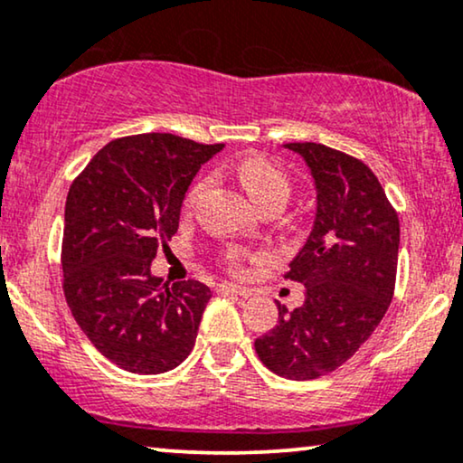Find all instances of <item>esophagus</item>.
Instances as JSON below:
<instances>
[{
  "instance_id": "esophagus-1",
  "label": "esophagus",
  "mask_w": 463,
  "mask_h": 463,
  "mask_svg": "<svg viewBox=\"0 0 463 463\" xmlns=\"http://www.w3.org/2000/svg\"><path fill=\"white\" fill-rule=\"evenodd\" d=\"M220 292H224V294H235V296H241V298H248V296H251V289H250V288L235 286V283H220Z\"/></svg>"
}]
</instances>
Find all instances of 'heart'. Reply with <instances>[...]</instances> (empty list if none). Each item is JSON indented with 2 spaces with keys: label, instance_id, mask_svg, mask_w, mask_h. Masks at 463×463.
<instances>
[{
  "label": "heart",
  "instance_id": "heart-1",
  "mask_svg": "<svg viewBox=\"0 0 463 463\" xmlns=\"http://www.w3.org/2000/svg\"><path fill=\"white\" fill-rule=\"evenodd\" d=\"M237 175L239 180H241L243 188L248 190L251 201H254L260 209L270 205V203H279V205H283V203L288 201L289 190H292V186H289V177L283 174L275 163H270L269 158H262V156L243 158L237 167ZM205 188H207V180L203 177V180L196 182L194 186L188 190L184 207L186 209L193 207L196 199H199V194ZM241 260H243L241 251L228 250L226 254L228 267L239 269L241 267Z\"/></svg>",
  "mask_w": 463,
  "mask_h": 463
}]
</instances>
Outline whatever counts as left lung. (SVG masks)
Listing matches in <instances>:
<instances>
[{
  "instance_id": "left-lung-1",
  "label": "left lung",
  "mask_w": 463,
  "mask_h": 463,
  "mask_svg": "<svg viewBox=\"0 0 463 463\" xmlns=\"http://www.w3.org/2000/svg\"><path fill=\"white\" fill-rule=\"evenodd\" d=\"M305 158L317 193L313 231L286 273L305 286L254 347L269 371L309 381L343 366L383 319L396 286L400 222L377 175L328 146L286 144Z\"/></svg>"
}]
</instances>
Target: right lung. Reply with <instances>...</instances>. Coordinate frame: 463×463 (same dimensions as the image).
Wrapping results in <instances>:
<instances>
[{
	"label": "right lung",
	"instance_id": "obj_1",
	"mask_svg": "<svg viewBox=\"0 0 463 463\" xmlns=\"http://www.w3.org/2000/svg\"><path fill=\"white\" fill-rule=\"evenodd\" d=\"M222 147L171 133L114 139L67 193V305L89 341L122 371L167 373L194 347L212 289L194 279L169 286L150 264L177 232L196 171Z\"/></svg>",
	"mask_w": 463,
	"mask_h": 463
}]
</instances>
